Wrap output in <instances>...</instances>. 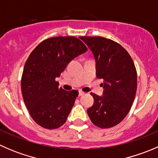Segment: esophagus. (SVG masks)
Wrapping results in <instances>:
<instances>
[{
    "instance_id": "34e87169",
    "label": "esophagus",
    "mask_w": 158,
    "mask_h": 158,
    "mask_svg": "<svg viewBox=\"0 0 158 158\" xmlns=\"http://www.w3.org/2000/svg\"><path fill=\"white\" fill-rule=\"evenodd\" d=\"M84 94H85V92H83L82 91H79V96H82V95H83Z\"/></svg>"
}]
</instances>
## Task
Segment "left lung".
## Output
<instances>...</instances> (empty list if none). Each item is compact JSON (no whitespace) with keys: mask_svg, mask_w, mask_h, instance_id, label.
Masks as SVG:
<instances>
[{"mask_svg":"<svg viewBox=\"0 0 158 158\" xmlns=\"http://www.w3.org/2000/svg\"><path fill=\"white\" fill-rule=\"evenodd\" d=\"M92 51L96 76L103 79L102 96L94 98L87 112L92 123L102 128H111L128 114L137 90V72L131 57L120 44L102 36H80Z\"/></svg>","mask_w":158,"mask_h":158,"instance_id":"obj_1","label":"left lung"}]
</instances>
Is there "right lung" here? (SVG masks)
<instances>
[{"mask_svg":"<svg viewBox=\"0 0 158 158\" xmlns=\"http://www.w3.org/2000/svg\"><path fill=\"white\" fill-rule=\"evenodd\" d=\"M87 51L74 36L45 40L28 57L21 79L23 101L32 118L44 128L54 129L66 122L79 92L66 91L55 80L71 60Z\"/></svg>","mask_w":158,"mask_h":158,"instance_id":"add662e5","label":"right lung"}]
</instances>
